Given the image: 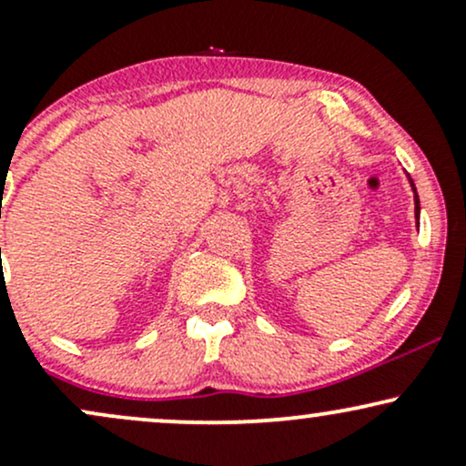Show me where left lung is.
<instances>
[{
    "label": "left lung",
    "mask_w": 466,
    "mask_h": 466,
    "mask_svg": "<svg viewBox=\"0 0 466 466\" xmlns=\"http://www.w3.org/2000/svg\"><path fill=\"white\" fill-rule=\"evenodd\" d=\"M410 179V175H408ZM410 186H411V192H414V217H416V228H419V218H420V201H419V195H416V186L414 181L410 179Z\"/></svg>",
    "instance_id": "8db88e82"
}]
</instances>
